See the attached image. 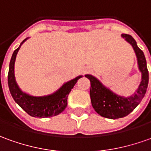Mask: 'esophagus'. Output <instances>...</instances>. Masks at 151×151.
Masks as SVG:
<instances>
[{
	"label": "esophagus",
	"instance_id": "obj_1",
	"mask_svg": "<svg viewBox=\"0 0 151 151\" xmlns=\"http://www.w3.org/2000/svg\"><path fill=\"white\" fill-rule=\"evenodd\" d=\"M89 70H90V69H88V68H87V69H85V70H84V73H88V72Z\"/></svg>",
	"mask_w": 151,
	"mask_h": 151
}]
</instances>
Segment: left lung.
<instances>
[{
    "label": "left lung",
    "instance_id": "8db88e82",
    "mask_svg": "<svg viewBox=\"0 0 151 151\" xmlns=\"http://www.w3.org/2000/svg\"><path fill=\"white\" fill-rule=\"evenodd\" d=\"M122 37L132 46L137 59L138 69L141 73L140 83L134 94L129 97L118 95L106 88L96 77L91 74L85 75L91 83L90 97L92 106L98 114L106 118H122L130 114L140 104L148 87L149 73L143 51L137 46L132 35L123 34Z\"/></svg>",
    "mask_w": 151,
    "mask_h": 151
}]
</instances>
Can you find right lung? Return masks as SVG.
I'll return each instance as SVG.
<instances>
[{
    "label": "right lung",
    "mask_w": 151,
    "mask_h": 151,
    "mask_svg": "<svg viewBox=\"0 0 151 151\" xmlns=\"http://www.w3.org/2000/svg\"><path fill=\"white\" fill-rule=\"evenodd\" d=\"M28 38L24 39L20 43L19 46L14 51L11 58L8 73V86L13 99L18 105L34 117L45 118L57 116L66 108L68 105V96L74 87L78 80L83 75L76 77L73 79L69 80L63 84L54 93L45 96H32L23 92L19 88L15 78V62L16 55L21 45Z\"/></svg>",
    "instance_id": "1"
}]
</instances>
